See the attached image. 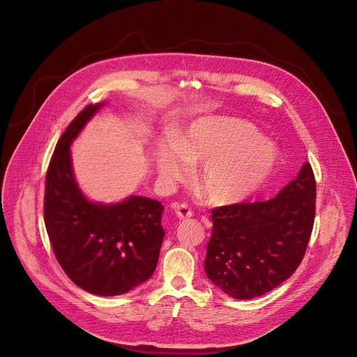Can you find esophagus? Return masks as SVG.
<instances>
[{
	"instance_id": "34e87169",
	"label": "esophagus",
	"mask_w": 357,
	"mask_h": 357,
	"mask_svg": "<svg viewBox=\"0 0 357 357\" xmlns=\"http://www.w3.org/2000/svg\"><path fill=\"white\" fill-rule=\"evenodd\" d=\"M173 209H174L178 220H187V218L192 217V212L187 204H174Z\"/></svg>"
}]
</instances>
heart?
Masks as SVG:
<instances>
[{
    "label": "heart",
    "mask_w": 357,
    "mask_h": 357,
    "mask_svg": "<svg viewBox=\"0 0 357 357\" xmlns=\"http://www.w3.org/2000/svg\"><path fill=\"white\" fill-rule=\"evenodd\" d=\"M201 163L197 184L212 205H235L256 195L278 163L277 146L248 121L212 115L194 121L156 156L165 181L181 180Z\"/></svg>",
    "instance_id": "1"
}]
</instances>
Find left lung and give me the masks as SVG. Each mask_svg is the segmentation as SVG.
Segmentation results:
<instances>
[{
    "instance_id": "obj_1",
    "label": "left lung",
    "mask_w": 357,
    "mask_h": 357,
    "mask_svg": "<svg viewBox=\"0 0 357 357\" xmlns=\"http://www.w3.org/2000/svg\"><path fill=\"white\" fill-rule=\"evenodd\" d=\"M310 163L275 197L212 209L206 277L229 297L252 300L271 291L300 266L315 218Z\"/></svg>"
}]
</instances>
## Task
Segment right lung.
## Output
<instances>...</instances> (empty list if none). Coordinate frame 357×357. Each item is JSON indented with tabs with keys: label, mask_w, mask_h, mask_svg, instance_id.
<instances>
[{
	"label": "right lung",
	"mask_w": 357,
	"mask_h": 357,
	"mask_svg": "<svg viewBox=\"0 0 357 357\" xmlns=\"http://www.w3.org/2000/svg\"><path fill=\"white\" fill-rule=\"evenodd\" d=\"M104 105L84 108L59 139L46 174L43 212L53 252L68 278L91 294L112 297L144 284L156 270L165 206L142 195L96 202L82 191L70 146Z\"/></svg>",
	"instance_id": "obj_1"
}]
</instances>
